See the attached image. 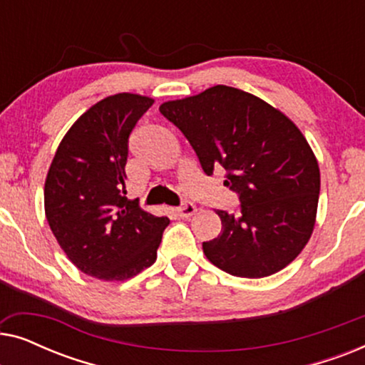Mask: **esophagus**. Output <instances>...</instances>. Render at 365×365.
<instances>
[{
  "mask_svg": "<svg viewBox=\"0 0 365 365\" xmlns=\"http://www.w3.org/2000/svg\"><path fill=\"white\" fill-rule=\"evenodd\" d=\"M176 211H178V214H179V216H181V217H191L192 214L197 211V209H196V206H194L192 202H184L182 206H179V207L176 209Z\"/></svg>",
  "mask_w": 365,
  "mask_h": 365,
  "instance_id": "esophagus-1",
  "label": "esophagus"
}]
</instances>
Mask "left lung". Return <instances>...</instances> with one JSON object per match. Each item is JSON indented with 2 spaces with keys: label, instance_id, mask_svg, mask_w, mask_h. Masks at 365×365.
<instances>
[{
  "label": "left lung",
  "instance_id": "8db88e82",
  "mask_svg": "<svg viewBox=\"0 0 365 365\" xmlns=\"http://www.w3.org/2000/svg\"><path fill=\"white\" fill-rule=\"evenodd\" d=\"M159 111L196 151L207 176L227 171L239 212L216 211L221 234L202 242L214 266L237 277H267L296 259L316 224L321 173L307 139L286 114L242 89L217 84Z\"/></svg>",
  "mask_w": 365,
  "mask_h": 365
}]
</instances>
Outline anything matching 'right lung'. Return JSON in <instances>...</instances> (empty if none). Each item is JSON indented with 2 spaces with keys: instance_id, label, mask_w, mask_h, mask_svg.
Wrapping results in <instances>:
<instances>
[{
  "instance_id": "right-lung-1",
  "label": "right lung",
  "mask_w": 365,
  "mask_h": 365,
  "mask_svg": "<svg viewBox=\"0 0 365 365\" xmlns=\"http://www.w3.org/2000/svg\"><path fill=\"white\" fill-rule=\"evenodd\" d=\"M154 99L119 93L94 104L59 143L44 182V212L69 261L101 281L154 264L168 217L126 197L128 141Z\"/></svg>"
}]
</instances>
